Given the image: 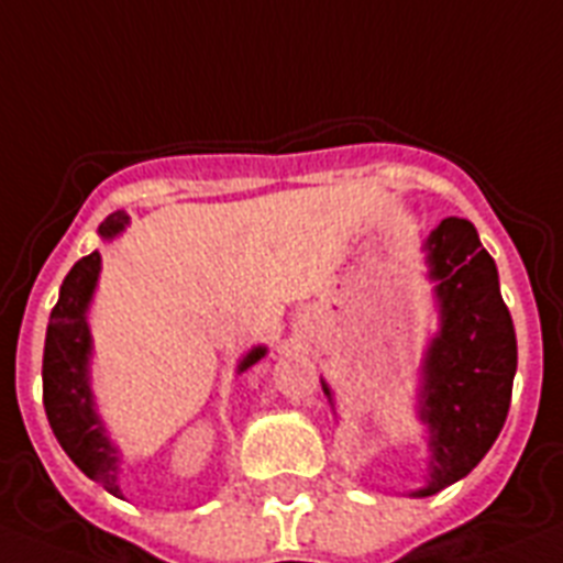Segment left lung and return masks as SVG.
<instances>
[{
    "label": "left lung",
    "instance_id": "obj_1",
    "mask_svg": "<svg viewBox=\"0 0 563 563\" xmlns=\"http://www.w3.org/2000/svg\"><path fill=\"white\" fill-rule=\"evenodd\" d=\"M430 277L439 280L442 331L424 360L419 417L430 428L433 496L476 467L505 428L518 365L516 331L498 272L471 221L448 218L428 238ZM322 390H331L322 385Z\"/></svg>",
    "mask_w": 563,
    "mask_h": 563
}]
</instances>
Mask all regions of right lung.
<instances>
[{"label":"right lung","instance_id":"add662e5","mask_svg":"<svg viewBox=\"0 0 563 563\" xmlns=\"http://www.w3.org/2000/svg\"><path fill=\"white\" fill-rule=\"evenodd\" d=\"M126 223L124 212L110 214L99 227L101 238L119 234ZM99 252L87 254L62 283V295L51 311L42 360V397L45 413L78 471L96 478L107 493L119 496V453L107 442L101 419L92 410V394L87 385V356H90V331H87V302L99 280ZM266 349H254L241 363V371L254 365Z\"/></svg>","mask_w":563,"mask_h":563}]
</instances>
